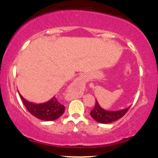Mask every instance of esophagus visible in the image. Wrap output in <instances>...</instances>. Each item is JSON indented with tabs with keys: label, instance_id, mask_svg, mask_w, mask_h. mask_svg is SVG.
Returning a JSON list of instances; mask_svg holds the SVG:
<instances>
[{
	"label": "esophagus",
	"instance_id": "1",
	"mask_svg": "<svg viewBox=\"0 0 158 158\" xmlns=\"http://www.w3.org/2000/svg\"><path fill=\"white\" fill-rule=\"evenodd\" d=\"M85 81H86V79H85V77L84 75H81L80 77H79L74 82H76V84H77L78 86H79L80 88H84L85 85Z\"/></svg>",
	"mask_w": 158,
	"mask_h": 158
}]
</instances>
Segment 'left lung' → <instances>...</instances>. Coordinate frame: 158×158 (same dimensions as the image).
I'll list each match as a JSON object with an SVG mask.
<instances>
[{
  "label": "left lung",
  "instance_id": "8db88e82",
  "mask_svg": "<svg viewBox=\"0 0 158 158\" xmlns=\"http://www.w3.org/2000/svg\"><path fill=\"white\" fill-rule=\"evenodd\" d=\"M130 107L125 108V109L115 110V111H111V110H106L101 108L99 103L96 99V105L93 110L90 111V116L92 118H94L96 121L100 123H110L117 119H120L123 117L126 112L129 109Z\"/></svg>",
  "mask_w": 158,
  "mask_h": 158
}]
</instances>
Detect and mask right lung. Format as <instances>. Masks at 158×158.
Masks as SVG:
<instances>
[{
	"mask_svg": "<svg viewBox=\"0 0 158 158\" xmlns=\"http://www.w3.org/2000/svg\"><path fill=\"white\" fill-rule=\"evenodd\" d=\"M20 97L28 111L36 118L44 121L56 120L62 115L64 111V106L58 102L57 99L53 97L51 99L44 103L36 104L29 102L19 93Z\"/></svg>",
	"mask_w": 158,
	"mask_h": 158,
	"instance_id": "right-lung-1",
	"label": "right lung"
}]
</instances>
